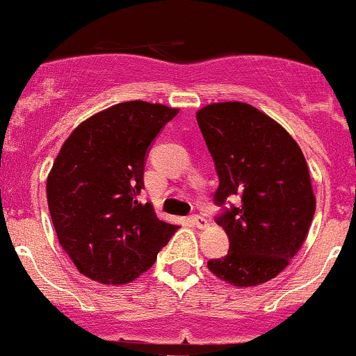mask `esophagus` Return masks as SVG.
<instances>
[{"instance_id":"1","label":"esophagus","mask_w":356,"mask_h":356,"mask_svg":"<svg viewBox=\"0 0 356 356\" xmlns=\"http://www.w3.org/2000/svg\"><path fill=\"white\" fill-rule=\"evenodd\" d=\"M191 223L197 228H207L208 227V220L201 215H193L191 216Z\"/></svg>"}]
</instances>
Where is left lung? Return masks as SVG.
<instances>
[{
    "mask_svg": "<svg viewBox=\"0 0 356 356\" xmlns=\"http://www.w3.org/2000/svg\"><path fill=\"white\" fill-rule=\"evenodd\" d=\"M196 119L220 181L216 223L230 242L227 256L208 261L209 271L235 286L269 282L304 244L316 211L304 153L249 104H211ZM228 197L238 203L225 207Z\"/></svg>",
    "mask_w": 356,
    "mask_h": 356,
    "instance_id": "left-lung-1",
    "label": "left lung"
}]
</instances>
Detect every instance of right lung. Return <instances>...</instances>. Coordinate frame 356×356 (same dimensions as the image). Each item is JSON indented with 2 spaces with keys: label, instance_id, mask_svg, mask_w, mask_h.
<instances>
[{
  "label": "right lung",
  "instance_id": "obj_1",
  "mask_svg": "<svg viewBox=\"0 0 356 356\" xmlns=\"http://www.w3.org/2000/svg\"><path fill=\"white\" fill-rule=\"evenodd\" d=\"M177 112L122 102L81 122L63 145L47 177V204L59 244L88 278L133 282L179 228L138 201L149 145Z\"/></svg>",
  "mask_w": 356,
  "mask_h": 356
}]
</instances>
